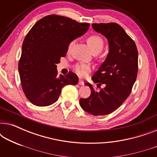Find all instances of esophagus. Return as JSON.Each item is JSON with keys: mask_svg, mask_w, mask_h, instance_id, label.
Here are the masks:
<instances>
[{"mask_svg": "<svg viewBox=\"0 0 157 157\" xmlns=\"http://www.w3.org/2000/svg\"><path fill=\"white\" fill-rule=\"evenodd\" d=\"M78 84L81 85V86H83V85H84V82H83V81L82 80H79V81H78Z\"/></svg>", "mask_w": 157, "mask_h": 157, "instance_id": "esophagus-1", "label": "esophagus"}]
</instances>
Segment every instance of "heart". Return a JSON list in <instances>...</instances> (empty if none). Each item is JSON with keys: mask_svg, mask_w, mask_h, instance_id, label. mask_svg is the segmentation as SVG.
<instances>
[{"mask_svg": "<svg viewBox=\"0 0 157 157\" xmlns=\"http://www.w3.org/2000/svg\"><path fill=\"white\" fill-rule=\"evenodd\" d=\"M87 43L89 45V48H91L92 52H98L99 53L103 49L104 47V40L101 37L97 35H91L87 39ZM74 44V41H71L68 45V50L69 51L71 48L72 45ZM91 68L89 65L85 63H79L74 67V71L79 76H86L88 73L90 71Z\"/></svg>", "mask_w": 157, "mask_h": 157, "instance_id": "1", "label": "heart"}]
</instances>
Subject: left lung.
<instances>
[{"mask_svg": "<svg viewBox=\"0 0 157 157\" xmlns=\"http://www.w3.org/2000/svg\"><path fill=\"white\" fill-rule=\"evenodd\" d=\"M92 28L109 40V52L91 79L98 86L96 91L89 83L91 95L81 98L83 110L94 116H104L119 108L130 95L138 72V50L136 44L121 25L116 23H93Z\"/></svg>", "mask_w": 157, "mask_h": 157, "instance_id": "obj_1", "label": "left lung"}]
</instances>
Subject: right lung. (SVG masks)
Masks as SVG:
<instances>
[{"label":"right lung","mask_w":157,"mask_h":157,"mask_svg":"<svg viewBox=\"0 0 157 157\" xmlns=\"http://www.w3.org/2000/svg\"><path fill=\"white\" fill-rule=\"evenodd\" d=\"M88 23H78L59 15L37 21L23 40L18 71L28 100L38 106L53 104L66 85H76L78 78L69 71L58 76L56 63L67 53L68 45L88 31Z\"/></svg>","instance_id":"add662e5"}]
</instances>
